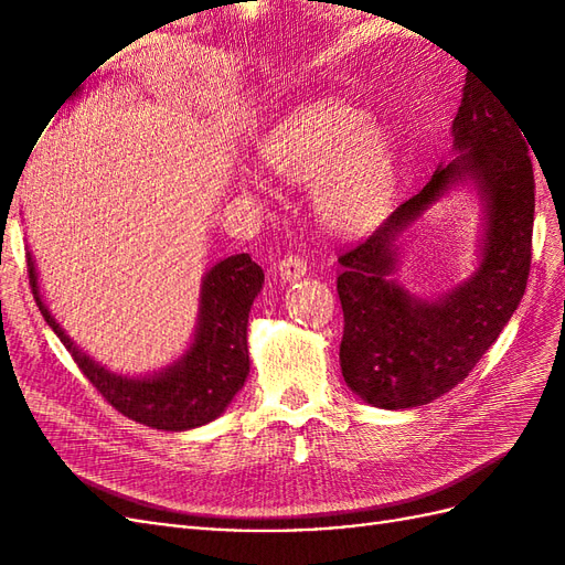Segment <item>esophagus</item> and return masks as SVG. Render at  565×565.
<instances>
[{
  "instance_id": "obj_1",
  "label": "esophagus",
  "mask_w": 565,
  "mask_h": 565,
  "mask_svg": "<svg viewBox=\"0 0 565 565\" xmlns=\"http://www.w3.org/2000/svg\"><path fill=\"white\" fill-rule=\"evenodd\" d=\"M278 276L282 280H299L306 276V262L299 254H287L285 259L278 264Z\"/></svg>"
}]
</instances>
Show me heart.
Returning a JSON list of instances; mask_svg holds the SVG:
<instances>
[{"instance_id": "b5f03b06", "label": "heart", "mask_w": 565, "mask_h": 565, "mask_svg": "<svg viewBox=\"0 0 565 565\" xmlns=\"http://www.w3.org/2000/svg\"><path fill=\"white\" fill-rule=\"evenodd\" d=\"M266 164L278 177L313 181L322 224L341 235L365 233L386 214L396 185V141L370 113L339 98L289 113L262 143ZM245 185L264 191L262 174L247 172Z\"/></svg>"}]
</instances>
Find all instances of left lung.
Masks as SVG:
<instances>
[{
	"instance_id": "left-lung-1",
	"label": "left lung",
	"mask_w": 565,
	"mask_h": 565,
	"mask_svg": "<svg viewBox=\"0 0 565 565\" xmlns=\"http://www.w3.org/2000/svg\"><path fill=\"white\" fill-rule=\"evenodd\" d=\"M452 139L457 158L440 164L365 243L339 256L341 374L374 407L426 405L467 380L525 292L535 216L527 136L514 110L467 75ZM459 182H471L484 204L482 262L469 281L446 296L419 300L390 278L397 241Z\"/></svg>"
}]
</instances>
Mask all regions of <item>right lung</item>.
Wrapping results in <instances>:
<instances>
[{"label":"right lung","instance_id":"add662e5","mask_svg":"<svg viewBox=\"0 0 565 565\" xmlns=\"http://www.w3.org/2000/svg\"><path fill=\"white\" fill-rule=\"evenodd\" d=\"M28 276L49 328L71 351L84 377L125 417L162 431L195 429L224 413L245 386L249 374L247 320L264 282V270L249 254L228 256L204 273L193 344L177 363L148 377L115 374L75 347L46 309L30 252Z\"/></svg>","mask_w":565,"mask_h":565}]
</instances>
